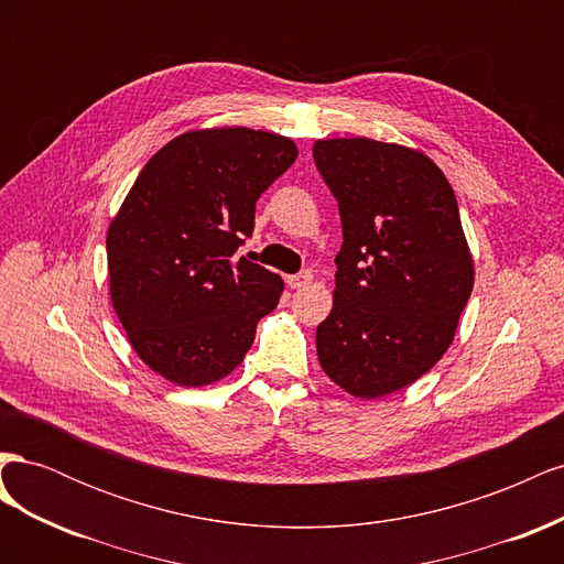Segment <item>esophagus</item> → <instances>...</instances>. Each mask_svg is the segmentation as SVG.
<instances>
[{"label": "esophagus", "mask_w": 564, "mask_h": 564, "mask_svg": "<svg viewBox=\"0 0 564 564\" xmlns=\"http://www.w3.org/2000/svg\"><path fill=\"white\" fill-rule=\"evenodd\" d=\"M311 282H313L311 272H301V275H289V278H286V284L292 286V289H305Z\"/></svg>", "instance_id": "esophagus-1"}]
</instances>
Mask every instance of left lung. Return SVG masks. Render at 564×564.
I'll use <instances>...</instances> for the list:
<instances>
[{"label": "left lung", "instance_id": "left-lung-1", "mask_svg": "<svg viewBox=\"0 0 564 564\" xmlns=\"http://www.w3.org/2000/svg\"><path fill=\"white\" fill-rule=\"evenodd\" d=\"M344 245L334 305L315 344L324 373L373 400L421 379L452 346L475 268L454 191L421 150L371 139L315 141Z\"/></svg>", "mask_w": 564, "mask_h": 564}]
</instances>
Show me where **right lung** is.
I'll return each instance as SVG.
<instances>
[{
  "label": "right lung",
  "instance_id": "1",
  "mask_svg": "<svg viewBox=\"0 0 564 564\" xmlns=\"http://www.w3.org/2000/svg\"><path fill=\"white\" fill-rule=\"evenodd\" d=\"M286 135L195 129L148 160L108 228L110 301L135 355L185 388L226 379L284 282L235 251L256 199L294 164Z\"/></svg>",
  "mask_w": 564,
  "mask_h": 564
}]
</instances>
